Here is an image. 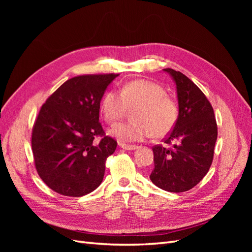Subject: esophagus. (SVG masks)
<instances>
[{"label":"esophagus","mask_w":252,"mask_h":252,"mask_svg":"<svg viewBox=\"0 0 252 252\" xmlns=\"http://www.w3.org/2000/svg\"><path fill=\"white\" fill-rule=\"evenodd\" d=\"M120 147L124 150H135L138 146L135 145H126V144H120Z\"/></svg>","instance_id":"obj_1"}]
</instances>
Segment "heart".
I'll return each mask as SVG.
<instances>
[{"instance_id": "1", "label": "heart", "mask_w": 252, "mask_h": 252, "mask_svg": "<svg viewBox=\"0 0 252 252\" xmlns=\"http://www.w3.org/2000/svg\"><path fill=\"white\" fill-rule=\"evenodd\" d=\"M128 109L132 121L114 124L108 133L119 142H140L150 135L163 138L178 121L179 108L165 88L148 81L129 82L117 90L108 91L102 102L105 120L112 123L123 118Z\"/></svg>"}]
</instances>
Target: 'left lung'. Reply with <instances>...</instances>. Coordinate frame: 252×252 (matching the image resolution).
I'll return each mask as SVG.
<instances>
[{
  "label": "left lung",
  "instance_id": "left-lung-1",
  "mask_svg": "<svg viewBox=\"0 0 252 252\" xmlns=\"http://www.w3.org/2000/svg\"><path fill=\"white\" fill-rule=\"evenodd\" d=\"M175 84L179 116L172 131L154 150L155 168L150 180L169 192H183L193 188L208 172L218 138L213 108L207 97L185 74L171 68L163 69Z\"/></svg>",
  "mask_w": 252,
  "mask_h": 252
}]
</instances>
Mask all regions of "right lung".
Segmentation results:
<instances>
[{
	"label": "right lung",
	"instance_id": "1",
	"mask_svg": "<svg viewBox=\"0 0 252 252\" xmlns=\"http://www.w3.org/2000/svg\"><path fill=\"white\" fill-rule=\"evenodd\" d=\"M119 74L80 75L66 81L40 110L32 129V147L40 178L53 191L82 196L103 181L105 162L117 142L104 136L98 123L106 89Z\"/></svg>",
	"mask_w": 252,
	"mask_h": 252
}]
</instances>
